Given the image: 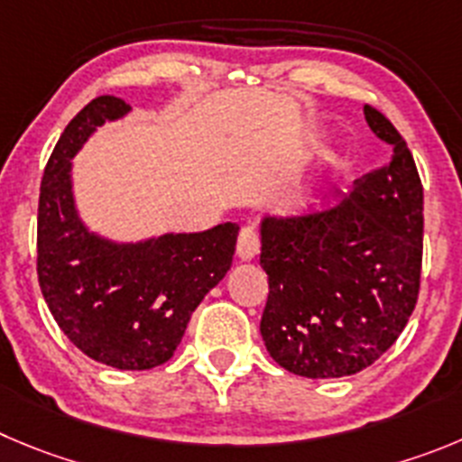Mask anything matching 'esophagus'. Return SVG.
Returning <instances> with one entry per match:
<instances>
[{"instance_id": "obj_1", "label": "esophagus", "mask_w": 462, "mask_h": 462, "mask_svg": "<svg viewBox=\"0 0 462 462\" xmlns=\"http://www.w3.org/2000/svg\"><path fill=\"white\" fill-rule=\"evenodd\" d=\"M260 253V235H257L255 227L245 226L244 230L239 232V239H236V255L241 260L251 262L255 260V255Z\"/></svg>"}]
</instances>
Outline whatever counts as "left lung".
I'll return each instance as SVG.
<instances>
[{
  "label": "left lung",
  "mask_w": 462,
  "mask_h": 462,
  "mask_svg": "<svg viewBox=\"0 0 462 462\" xmlns=\"http://www.w3.org/2000/svg\"><path fill=\"white\" fill-rule=\"evenodd\" d=\"M385 168L356 180L321 209L262 218L269 299L260 333L280 367L342 378L376 362L406 328L420 294L424 189L394 125L365 106Z\"/></svg>",
  "instance_id": "left-lung-1"
}]
</instances>
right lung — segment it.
I'll list each match as a JSON object with an SVG mask.
<instances>
[{"instance_id": "1", "label": "right lung", "mask_w": 462, "mask_h": 462, "mask_svg": "<svg viewBox=\"0 0 462 462\" xmlns=\"http://www.w3.org/2000/svg\"><path fill=\"white\" fill-rule=\"evenodd\" d=\"M132 106L100 95L63 129L41 182L38 282L66 337L116 369L143 372L171 360L191 314L232 266L236 223L114 241L84 223L72 159L105 123Z\"/></svg>"}]
</instances>
